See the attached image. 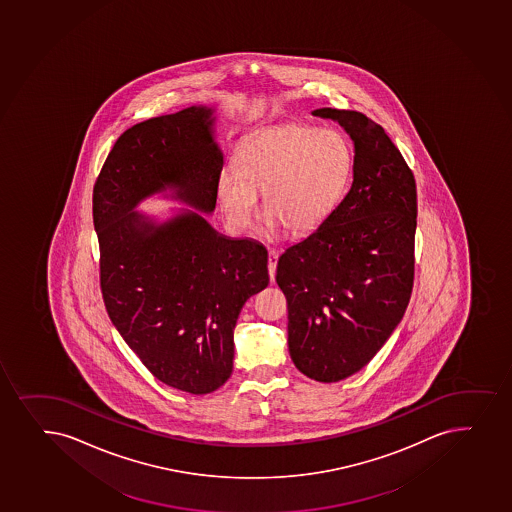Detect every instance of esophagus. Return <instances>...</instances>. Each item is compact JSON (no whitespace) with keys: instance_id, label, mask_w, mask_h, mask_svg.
Returning a JSON list of instances; mask_svg holds the SVG:
<instances>
[{"instance_id":"obj_1","label":"esophagus","mask_w":512,"mask_h":512,"mask_svg":"<svg viewBox=\"0 0 512 512\" xmlns=\"http://www.w3.org/2000/svg\"><path fill=\"white\" fill-rule=\"evenodd\" d=\"M277 259H279V252H277L276 248H269L270 282L276 281Z\"/></svg>"}]
</instances>
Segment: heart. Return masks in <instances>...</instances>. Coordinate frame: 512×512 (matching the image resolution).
I'll use <instances>...</instances> for the list:
<instances>
[{"instance_id":"heart-1","label":"heart","mask_w":512,"mask_h":512,"mask_svg":"<svg viewBox=\"0 0 512 512\" xmlns=\"http://www.w3.org/2000/svg\"><path fill=\"white\" fill-rule=\"evenodd\" d=\"M354 155L344 134L310 124H284L253 134L240 146L236 170L216 185L219 207L233 230H247L265 213L293 235L318 228L351 180Z\"/></svg>"}]
</instances>
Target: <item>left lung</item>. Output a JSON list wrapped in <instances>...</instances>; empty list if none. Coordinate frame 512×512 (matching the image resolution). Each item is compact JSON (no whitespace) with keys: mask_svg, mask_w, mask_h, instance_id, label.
Segmentation results:
<instances>
[{"mask_svg":"<svg viewBox=\"0 0 512 512\" xmlns=\"http://www.w3.org/2000/svg\"><path fill=\"white\" fill-rule=\"evenodd\" d=\"M354 141V180L310 235L286 248L276 281L288 299V344L308 378L335 383L390 339L414 288L417 189L385 129L356 110H313Z\"/></svg>","mask_w":512,"mask_h":512,"instance_id":"1","label":"left lung"}]
</instances>
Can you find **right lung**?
<instances>
[{
    "instance_id": "obj_1",
    "label": "right lung",
    "mask_w": 512,
    "mask_h": 512,
    "mask_svg": "<svg viewBox=\"0 0 512 512\" xmlns=\"http://www.w3.org/2000/svg\"><path fill=\"white\" fill-rule=\"evenodd\" d=\"M213 124L202 105L139 122L115 141L93 187L105 310L155 378L192 395L230 378L238 315L269 284L267 250L219 235L190 209L156 223L134 207L173 187L213 213L223 168Z\"/></svg>"
}]
</instances>
